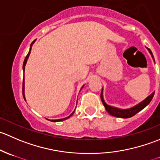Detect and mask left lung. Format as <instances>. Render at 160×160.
Here are the masks:
<instances>
[{
	"label": "left lung",
	"instance_id": "left-lung-1",
	"mask_svg": "<svg viewBox=\"0 0 160 160\" xmlns=\"http://www.w3.org/2000/svg\"><path fill=\"white\" fill-rule=\"evenodd\" d=\"M148 50L149 51L153 59H154V57H153V55H152V53L151 50H150L149 49H148ZM154 93H155V92H153V93H152L151 95H149V96L148 97L146 100H144L142 102H141L140 104H138V105L135 106V107L132 108H130V109H126V110H122V109L116 108H113V107H111V106H109V105H107V104H105V102H104V99H103L102 91H101V101H102L103 104H104L106 111H107L108 112L111 114V115L114 116V117H118V118H131V117H132V116H134L135 114H136L137 113L139 112L140 111L142 110L144 108H146V106L149 104L150 101H152L153 96H154Z\"/></svg>",
	"mask_w": 160,
	"mask_h": 160
}]
</instances>
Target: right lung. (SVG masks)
I'll return each instance as SVG.
<instances>
[{"mask_svg": "<svg viewBox=\"0 0 160 160\" xmlns=\"http://www.w3.org/2000/svg\"><path fill=\"white\" fill-rule=\"evenodd\" d=\"M35 41H33L32 42V44H31V46H32V44H33L34 42H35ZM30 52H31V48H30V50H29V52H28V54H27V56H26V57H25V60H24V62H23V70L25 71V64H26V62H27V59H28V56H29V55H30ZM23 84H24V79H23ZM74 111L72 113V114H70V116H68V117H67V118H62V119H58V120H51L52 122H61V121H63V120H66V119H67V118H69L70 117L71 115H72V114H73V113H74Z\"/></svg>", "mask_w": 160, "mask_h": 160, "instance_id": "obj_1", "label": "right lung"}]
</instances>
